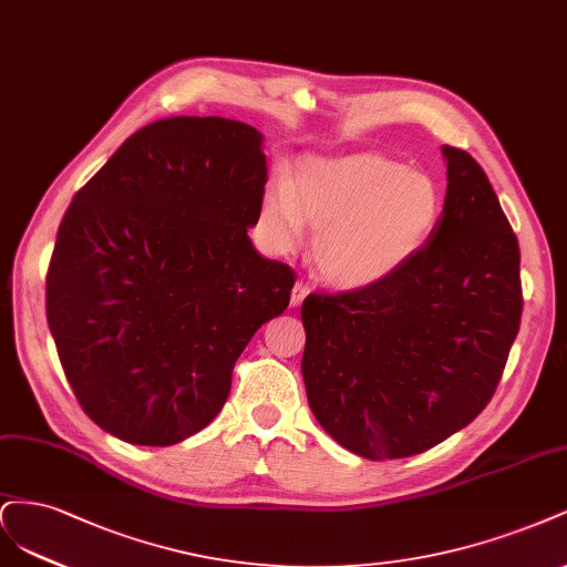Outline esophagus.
<instances>
[{
  "instance_id": "1",
  "label": "esophagus",
  "mask_w": 567,
  "mask_h": 567,
  "mask_svg": "<svg viewBox=\"0 0 567 567\" xmlns=\"http://www.w3.org/2000/svg\"><path fill=\"white\" fill-rule=\"evenodd\" d=\"M308 285L306 282H297L295 289H291V306H301V301L308 297Z\"/></svg>"
}]
</instances>
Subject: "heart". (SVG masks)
Returning <instances> with one entry per match:
<instances>
[{"instance_id":"1","label":"heart","mask_w":567,"mask_h":567,"mask_svg":"<svg viewBox=\"0 0 567 567\" xmlns=\"http://www.w3.org/2000/svg\"><path fill=\"white\" fill-rule=\"evenodd\" d=\"M441 209V188L429 174L362 153L308 159L291 184L272 181L261 226L272 249L291 251L308 224L320 276L341 289H368L424 249Z\"/></svg>"}]
</instances>
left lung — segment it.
I'll list each match as a JSON object with an SVG mask.
<instances>
[{
    "label": "left lung",
    "instance_id": "8db88e82",
    "mask_svg": "<svg viewBox=\"0 0 567 567\" xmlns=\"http://www.w3.org/2000/svg\"><path fill=\"white\" fill-rule=\"evenodd\" d=\"M445 207L393 278L301 306L308 405L364 460L426 452L468 426L502 379L520 313V249L481 164L443 145Z\"/></svg>",
    "mask_w": 567,
    "mask_h": 567
}]
</instances>
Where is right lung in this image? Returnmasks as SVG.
<instances>
[{
  "label": "right lung",
  "mask_w": 567,
  "mask_h": 567,
  "mask_svg": "<svg viewBox=\"0 0 567 567\" xmlns=\"http://www.w3.org/2000/svg\"><path fill=\"white\" fill-rule=\"evenodd\" d=\"M264 136L226 117L143 126L78 190L47 320L82 410L132 445L186 441L221 412L235 360L295 272L259 257Z\"/></svg>",
  "instance_id": "right-lung-1"
}]
</instances>
